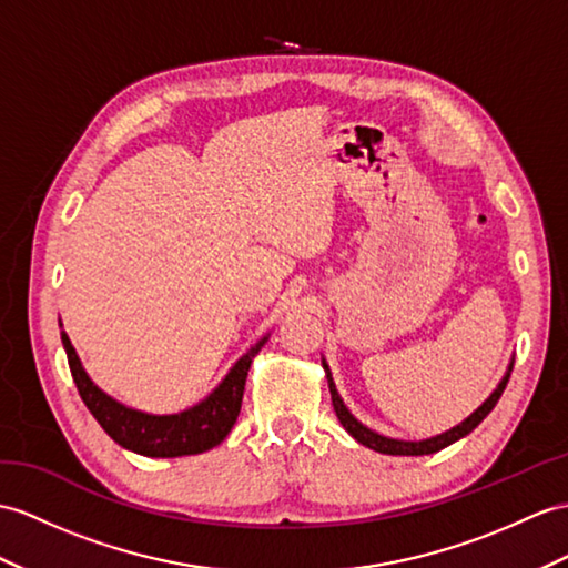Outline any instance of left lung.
I'll use <instances>...</instances> for the list:
<instances>
[{
    "label": "left lung",
    "instance_id": "1",
    "mask_svg": "<svg viewBox=\"0 0 568 568\" xmlns=\"http://www.w3.org/2000/svg\"><path fill=\"white\" fill-rule=\"evenodd\" d=\"M323 368H325V376H327L329 395H332V407H335V412H337V419H339V424L344 428H347L349 436H354L358 440V444L371 448V450L385 453V455H432V453H436L440 448L455 444V440H460L463 436H467L469 432H473V428H477L484 422V417H487V414L496 407L501 393L506 390V383H508V376H510V368H514V362L508 364L506 376L501 378L499 385H496V390L487 399H484L481 407H477L473 414H469V417L463 424L453 426L450 432L432 436V438H426V440H399V438H388V436H381L376 432H371V428L358 422L354 414L347 409V405L342 403V397H339V393L335 388V381H332V373H329L325 362H323Z\"/></svg>",
    "mask_w": 568,
    "mask_h": 568
}]
</instances>
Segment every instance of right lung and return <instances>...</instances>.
<instances>
[{
	"instance_id": "right-lung-1",
	"label": "right lung",
	"mask_w": 568,
	"mask_h": 568,
	"mask_svg": "<svg viewBox=\"0 0 568 568\" xmlns=\"http://www.w3.org/2000/svg\"><path fill=\"white\" fill-rule=\"evenodd\" d=\"M265 342L267 337L253 344L200 405L178 414H146L124 407L118 399L105 395L89 378L67 332H62L69 371H72L84 405L118 446L146 455V458H180V455H197L219 446L239 419L247 371H251L255 354L265 347Z\"/></svg>"
}]
</instances>
